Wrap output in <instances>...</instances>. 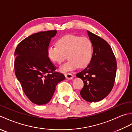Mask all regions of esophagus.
<instances>
[{"label": "esophagus", "instance_id": "1", "mask_svg": "<svg viewBox=\"0 0 132 132\" xmlns=\"http://www.w3.org/2000/svg\"><path fill=\"white\" fill-rule=\"evenodd\" d=\"M65 77L67 79H72L73 78V75L71 73H66L65 74Z\"/></svg>", "mask_w": 132, "mask_h": 132}]
</instances>
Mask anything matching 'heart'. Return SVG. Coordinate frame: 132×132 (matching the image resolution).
I'll use <instances>...</instances> for the list:
<instances>
[{"instance_id": "b5f03b06", "label": "heart", "mask_w": 132, "mask_h": 132, "mask_svg": "<svg viewBox=\"0 0 132 132\" xmlns=\"http://www.w3.org/2000/svg\"><path fill=\"white\" fill-rule=\"evenodd\" d=\"M57 46L47 47V54L54 63L61 64L65 60L66 55L69 61L60 68L62 72L73 70L78 66L84 68L90 62L93 54V47L87 37L69 35L60 38Z\"/></svg>"}]
</instances>
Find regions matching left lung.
Instances as JSON below:
<instances>
[{
    "label": "left lung",
    "mask_w": 132,
    "mask_h": 132,
    "mask_svg": "<svg viewBox=\"0 0 132 132\" xmlns=\"http://www.w3.org/2000/svg\"><path fill=\"white\" fill-rule=\"evenodd\" d=\"M87 33L92 44L93 54L87 68L76 75L84 83L81 96L88 102H96L105 98L112 89L117 62L107 42L88 30Z\"/></svg>",
    "instance_id": "8db88e82"
}]
</instances>
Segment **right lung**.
<instances>
[{
    "label": "right lung",
    "mask_w": 132,
    "mask_h": 132,
    "mask_svg": "<svg viewBox=\"0 0 132 132\" xmlns=\"http://www.w3.org/2000/svg\"><path fill=\"white\" fill-rule=\"evenodd\" d=\"M57 30L40 32L26 38L16 47L15 71L27 97L37 105L50 102L57 84L65 79L47 56V50Z\"/></svg>",
    "instance_id": "add662e5"
}]
</instances>
